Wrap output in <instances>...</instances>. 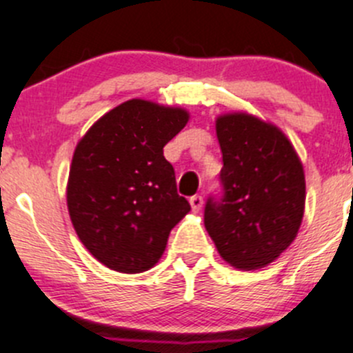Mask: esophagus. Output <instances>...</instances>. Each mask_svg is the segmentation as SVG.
Masks as SVG:
<instances>
[{
  "label": "esophagus",
  "instance_id": "34e87169",
  "mask_svg": "<svg viewBox=\"0 0 353 353\" xmlns=\"http://www.w3.org/2000/svg\"><path fill=\"white\" fill-rule=\"evenodd\" d=\"M190 203H191V208H193V212H199L203 206V198L199 196V194H194V196L190 198Z\"/></svg>",
  "mask_w": 353,
  "mask_h": 353
}]
</instances>
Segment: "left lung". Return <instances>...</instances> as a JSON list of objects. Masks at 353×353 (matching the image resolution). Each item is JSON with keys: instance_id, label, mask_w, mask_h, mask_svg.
I'll list each match as a JSON object with an SVG mask.
<instances>
[{"instance_id": "1", "label": "left lung", "mask_w": 353, "mask_h": 353, "mask_svg": "<svg viewBox=\"0 0 353 353\" xmlns=\"http://www.w3.org/2000/svg\"><path fill=\"white\" fill-rule=\"evenodd\" d=\"M222 196L205 205V227L220 256L263 268L295 239L304 215V169L282 131L245 112L216 119Z\"/></svg>"}]
</instances>
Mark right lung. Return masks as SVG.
<instances>
[{
	"label": "right lung",
	"mask_w": 353,
	"mask_h": 353,
	"mask_svg": "<svg viewBox=\"0 0 353 353\" xmlns=\"http://www.w3.org/2000/svg\"><path fill=\"white\" fill-rule=\"evenodd\" d=\"M179 108L131 99L101 117L74 148L66 201L78 237L121 273L150 270L191 210L163 147L186 126Z\"/></svg>",
	"instance_id": "obj_1"
}]
</instances>
